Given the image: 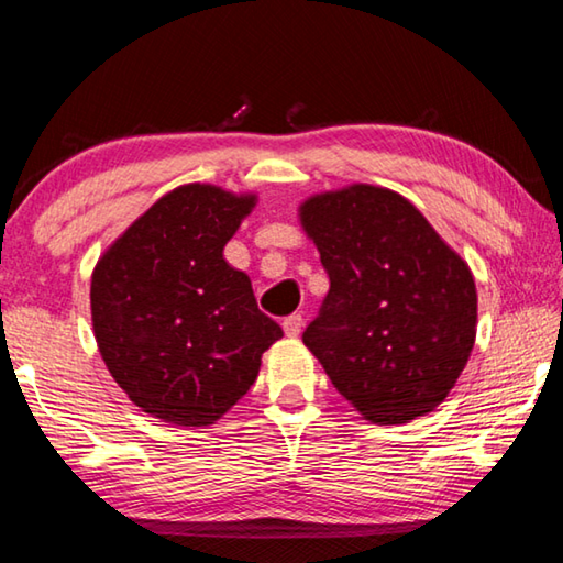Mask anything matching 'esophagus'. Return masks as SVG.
Masks as SVG:
<instances>
[{
	"label": "esophagus",
	"instance_id": "esophagus-1",
	"mask_svg": "<svg viewBox=\"0 0 563 563\" xmlns=\"http://www.w3.org/2000/svg\"><path fill=\"white\" fill-rule=\"evenodd\" d=\"M283 330H285V335H288V338H298L300 330H302V316H298V312H295V316L285 318L283 320Z\"/></svg>",
	"mask_w": 563,
	"mask_h": 563
}]
</instances>
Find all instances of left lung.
<instances>
[{
    "label": "left lung",
    "mask_w": 563,
    "mask_h": 563,
    "mask_svg": "<svg viewBox=\"0 0 563 563\" xmlns=\"http://www.w3.org/2000/svg\"><path fill=\"white\" fill-rule=\"evenodd\" d=\"M330 290L302 342L369 422L442 402L470 360L476 288L466 263L395 190L350 186L305 201Z\"/></svg>",
    "instance_id": "1"
}]
</instances>
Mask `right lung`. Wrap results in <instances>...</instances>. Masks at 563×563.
Masks as SVG:
<instances>
[{
    "mask_svg": "<svg viewBox=\"0 0 563 563\" xmlns=\"http://www.w3.org/2000/svg\"><path fill=\"white\" fill-rule=\"evenodd\" d=\"M253 196L190 184L170 190L113 243L91 275V320L111 377L144 412L213 424L255 383L283 338L223 245Z\"/></svg>",
    "mask_w": 563,
    "mask_h": 563,
    "instance_id": "add662e5",
    "label": "right lung"
}]
</instances>
